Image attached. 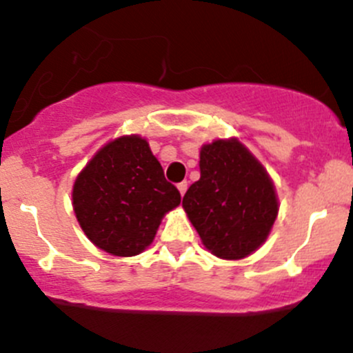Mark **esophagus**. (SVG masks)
<instances>
[{
    "instance_id": "obj_1",
    "label": "esophagus",
    "mask_w": 353,
    "mask_h": 353,
    "mask_svg": "<svg viewBox=\"0 0 353 353\" xmlns=\"http://www.w3.org/2000/svg\"><path fill=\"white\" fill-rule=\"evenodd\" d=\"M177 189H179L181 196H184V192H186V189H188V183H186V181H183V183L177 184Z\"/></svg>"
}]
</instances>
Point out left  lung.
<instances>
[{
	"mask_svg": "<svg viewBox=\"0 0 353 353\" xmlns=\"http://www.w3.org/2000/svg\"><path fill=\"white\" fill-rule=\"evenodd\" d=\"M199 170L183 199L189 221L213 255L247 257L265 242L277 218L272 179L236 139L203 145Z\"/></svg>",
	"mask_w": 353,
	"mask_h": 353,
	"instance_id": "obj_1",
	"label": "left lung"
}]
</instances>
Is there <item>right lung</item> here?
Returning <instances> with one entry per match:
<instances>
[{
    "label": "right lung",
    "instance_id": "right-lung-1",
    "mask_svg": "<svg viewBox=\"0 0 353 353\" xmlns=\"http://www.w3.org/2000/svg\"><path fill=\"white\" fill-rule=\"evenodd\" d=\"M179 203L177 188L167 183L161 162L139 135L120 137L99 148L72 188L83 232L117 257L145 250L164 214Z\"/></svg>",
    "mask_w": 353,
    "mask_h": 353
}]
</instances>
